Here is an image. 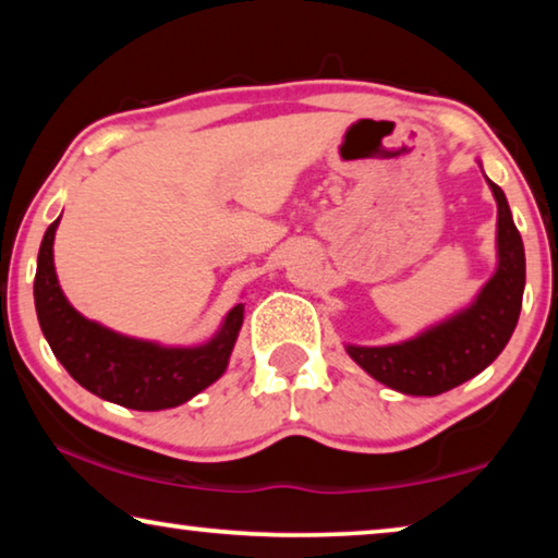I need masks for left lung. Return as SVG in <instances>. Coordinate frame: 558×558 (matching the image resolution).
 <instances>
[{
    "instance_id": "1",
    "label": "left lung",
    "mask_w": 558,
    "mask_h": 558,
    "mask_svg": "<svg viewBox=\"0 0 558 558\" xmlns=\"http://www.w3.org/2000/svg\"><path fill=\"white\" fill-rule=\"evenodd\" d=\"M486 182L498 207L496 270L476 298L461 311L398 343H345V353L371 378L398 393L438 396L465 384L498 359L517 328L526 286V255L504 190L488 178Z\"/></svg>"
}]
</instances>
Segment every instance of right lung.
<instances>
[{"label": "right lung", "instance_id": "1", "mask_svg": "<svg viewBox=\"0 0 558 558\" xmlns=\"http://www.w3.org/2000/svg\"><path fill=\"white\" fill-rule=\"evenodd\" d=\"M60 218L39 245L35 307L39 328L66 373L89 393L132 411L174 409L213 386L228 368L245 305H232L215 336L199 345H162L89 320L74 311L57 280L54 232Z\"/></svg>", "mask_w": 558, "mask_h": 558}]
</instances>
